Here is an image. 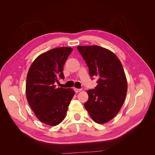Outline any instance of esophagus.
<instances>
[{
	"mask_svg": "<svg viewBox=\"0 0 155 155\" xmlns=\"http://www.w3.org/2000/svg\"><path fill=\"white\" fill-rule=\"evenodd\" d=\"M74 91H75V93H79V92H81L82 91L81 88H74Z\"/></svg>",
	"mask_w": 155,
	"mask_h": 155,
	"instance_id": "obj_1",
	"label": "esophagus"
}]
</instances>
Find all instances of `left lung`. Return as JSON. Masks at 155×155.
I'll return each instance as SVG.
<instances>
[{
    "mask_svg": "<svg viewBox=\"0 0 155 155\" xmlns=\"http://www.w3.org/2000/svg\"><path fill=\"white\" fill-rule=\"evenodd\" d=\"M88 67L91 77H98L97 86L87 91L84 104L95 123L104 124L116 116L123 106L127 93L124 69L116 54L99 46H78Z\"/></svg>",
    "mask_w": 155,
    "mask_h": 155,
    "instance_id": "8db88e82",
    "label": "left lung"
}]
</instances>
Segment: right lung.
Here are the masks:
<instances>
[{
    "mask_svg": "<svg viewBox=\"0 0 155 155\" xmlns=\"http://www.w3.org/2000/svg\"><path fill=\"white\" fill-rule=\"evenodd\" d=\"M72 51L70 47H59L44 52L33 61L28 72V103L38 119L50 126L64 120L75 94L72 88H56L54 85L59 77L64 78L63 67Z\"/></svg>",
    "mask_w": 155,
    "mask_h": 155,
    "instance_id": "1",
    "label": "right lung"
}]
</instances>
